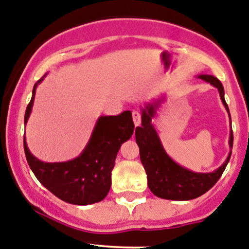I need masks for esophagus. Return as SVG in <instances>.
<instances>
[{
	"mask_svg": "<svg viewBox=\"0 0 249 249\" xmlns=\"http://www.w3.org/2000/svg\"><path fill=\"white\" fill-rule=\"evenodd\" d=\"M132 119L135 123V126H140L141 125V113L138 111L132 112Z\"/></svg>",
	"mask_w": 249,
	"mask_h": 249,
	"instance_id": "esophagus-1",
	"label": "esophagus"
}]
</instances>
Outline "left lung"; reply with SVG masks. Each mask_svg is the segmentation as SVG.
<instances>
[{"label": "left lung", "mask_w": 249, "mask_h": 249, "mask_svg": "<svg viewBox=\"0 0 249 249\" xmlns=\"http://www.w3.org/2000/svg\"><path fill=\"white\" fill-rule=\"evenodd\" d=\"M219 91V96L228 111V105L224 99V88L218 78L211 75H199ZM161 100L148 104L142 108V126L136 127V142L140 146V156L144 167L148 186L156 197L169 200H191L208 192L218 181L228 164L231 151L226 162L213 173H196L184 168L167 155L161 144L158 132L151 124ZM230 116V114H229ZM232 130L230 131L229 146L232 148Z\"/></svg>", "instance_id": "left-lung-1"}]
</instances>
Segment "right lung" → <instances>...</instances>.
Listing matches in <instances>:
<instances>
[{
	"label": "right lung",
	"instance_id": "right-lung-1",
	"mask_svg": "<svg viewBox=\"0 0 249 249\" xmlns=\"http://www.w3.org/2000/svg\"><path fill=\"white\" fill-rule=\"evenodd\" d=\"M38 80L33 87L32 99L26 108L25 124L35 103ZM135 125L130 111L118 116H104L96 122L85 150L78 158L67 162H43L28 150L23 136V149L36 178L59 199L74 205H89L101 201L111 188V172L120 146L132 136Z\"/></svg>",
	"mask_w": 249,
	"mask_h": 249
}]
</instances>
